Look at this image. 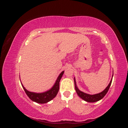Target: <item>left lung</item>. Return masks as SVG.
<instances>
[{"label": "left lung", "instance_id": "left-lung-1", "mask_svg": "<svg viewBox=\"0 0 128 128\" xmlns=\"http://www.w3.org/2000/svg\"><path fill=\"white\" fill-rule=\"evenodd\" d=\"M113 75L112 76V78L110 81V83H109V84H108V86L103 91L99 93V94H93V95L87 94L82 91H80L76 86L75 78H74L75 88V90L76 91V93L78 95V96L80 98H81L82 99H83L84 100H85V101H86L87 102H98V101H99V100L102 99L104 97V96L107 93L108 90H109V88L110 86V85H111V83L112 82V79H113Z\"/></svg>", "mask_w": 128, "mask_h": 128}]
</instances>
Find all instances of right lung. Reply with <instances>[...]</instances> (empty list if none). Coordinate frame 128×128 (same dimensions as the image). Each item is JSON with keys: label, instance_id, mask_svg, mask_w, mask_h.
<instances>
[{"label": "right lung", "instance_id": "add662e5", "mask_svg": "<svg viewBox=\"0 0 128 128\" xmlns=\"http://www.w3.org/2000/svg\"><path fill=\"white\" fill-rule=\"evenodd\" d=\"M64 73V71L62 72L58 76L55 84L50 90L42 93H34L30 92L26 90L21 82L22 86L24 88L25 92L28 97L33 102L39 104H45L51 101L54 98L56 97L59 90V82ZM21 81V80H20Z\"/></svg>", "mask_w": 128, "mask_h": 128}]
</instances>
